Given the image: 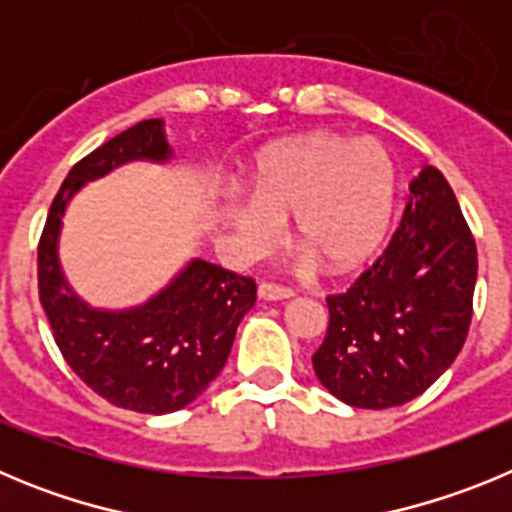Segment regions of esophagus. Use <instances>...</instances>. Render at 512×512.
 I'll return each mask as SVG.
<instances>
[{"mask_svg":"<svg viewBox=\"0 0 512 512\" xmlns=\"http://www.w3.org/2000/svg\"><path fill=\"white\" fill-rule=\"evenodd\" d=\"M259 297L266 302H279V300H289L292 297V289L282 287V284L274 282H261L259 284Z\"/></svg>","mask_w":512,"mask_h":512,"instance_id":"1","label":"esophagus"}]
</instances>
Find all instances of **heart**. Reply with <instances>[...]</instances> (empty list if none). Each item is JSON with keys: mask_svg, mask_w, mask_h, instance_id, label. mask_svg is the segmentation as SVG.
Returning <instances> with one entry per match:
<instances>
[{"mask_svg": "<svg viewBox=\"0 0 512 512\" xmlns=\"http://www.w3.org/2000/svg\"><path fill=\"white\" fill-rule=\"evenodd\" d=\"M395 197V161L379 140L312 133L256 161L253 194L228 202V220L243 253L256 256L277 241L279 215L295 212L300 246L328 269L346 271L377 251Z\"/></svg>", "mask_w": 512, "mask_h": 512, "instance_id": "1", "label": "heart"}]
</instances>
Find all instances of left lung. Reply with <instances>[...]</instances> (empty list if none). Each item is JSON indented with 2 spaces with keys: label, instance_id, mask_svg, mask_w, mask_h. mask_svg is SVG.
<instances>
[{
  "label": "left lung",
  "instance_id": "1",
  "mask_svg": "<svg viewBox=\"0 0 512 512\" xmlns=\"http://www.w3.org/2000/svg\"><path fill=\"white\" fill-rule=\"evenodd\" d=\"M474 284L472 230L441 171L423 166L390 246L351 289L328 297L315 377L351 408H397L423 395L467 341Z\"/></svg>",
  "mask_w": 512,
  "mask_h": 512
}]
</instances>
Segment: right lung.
<instances>
[{
	"mask_svg": "<svg viewBox=\"0 0 512 512\" xmlns=\"http://www.w3.org/2000/svg\"><path fill=\"white\" fill-rule=\"evenodd\" d=\"M174 156L164 120H143L84 156L58 189L38 246V289L63 359L117 408L164 415L187 408L220 374L235 330L256 302V282L192 259L158 295L130 310H99L69 287L58 235L71 197L130 161Z\"/></svg>",
	"mask_w": 512,
	"mask_h": 512,
	"instance_id": "add662e5",
	"label": "right lung"
}]
</instances>
